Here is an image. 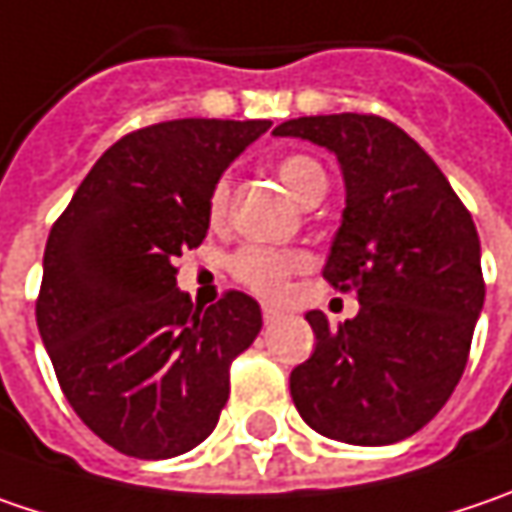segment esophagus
<instances>
[{"label":"esophagus","mask_w":512,"mask_h":512,"mask_svg":"<svg viewBox=\"0 0 512 512\" xmlns=\"http://www.w3.org/2000/svg\"><path fill=\"white\" fill-rule=\"evenodd\" d=\"M278 316H281V310H278V307H269V304H263V321H266V324H272V321H275Z\"/></svg>","instance_id":"esophagus-1"}]
</instances>
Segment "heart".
<instances>
[{
  "label": "heart",
  "mask_w": 512,
  "mask_h": 512,
  "mask_svg": "<svg viewBox=\"0 0 512 512\" xmlns=\"http://www.w3.org/2000/svg\"><path fill=\"white\" fill-rule=\"evenodd\" d=\"M275 173L284 182L286 191L295 196L301 205L310 196L327 191V173L313 156H304V153L281 156L275 162ZM228 194H231L228 176H220L217 185L211 188V196H208L211 220H223L228 208ZM304 263L307 260L295 255V252H278V249H266V246H246V249H240L237 255L231 257L228 266H231V275L243 286H249L252 292L266 295V298H278L286 289L289 275L304 269Z\"/></svg>",
  "instance_id": "heart-1"
}]
</instances>
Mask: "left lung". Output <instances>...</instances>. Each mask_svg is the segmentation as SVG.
<instances>
[{
    "label": "left lung",
    "instance_id": "1",
    "mask_svg": "<svg viewBox=\"0 0 512 512\" xmlns=\"http://www.w3.org/2000/svg\"><path fill=\"white\" fill-rule=\"evenodd\" d=\"M336 153L345 211L324 263L359 313L336 330L307 313L313 356L289 374L318 435L385 446L420 432L464 374L484 307L478 231L432 156L379 115H310L275 127Z\"/></svg>",
    "mask_w": 512,
    "mask_h": 512
}]
</instances>
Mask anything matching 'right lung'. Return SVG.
Instances as JSON below:
<instances>
[{"mask_svg": "<svg viewBox=\"0 0 512 512\" xmlns=\"http://www.w3.org/2000/svg\"><path fill=\"white\" fill-rule=\"evenodd\" d=\"M269 121L179 118L115 141L51 226L37 327L77 417L112 449L162 461L214 432L228 368L260 333L231 289L202 310L176 257L208 234L217 179Z\"/></svg>", "mask_w": 512, "mask_h": 512, "instance_id": "add662e5", "label": "right lung"}]
</instances>
